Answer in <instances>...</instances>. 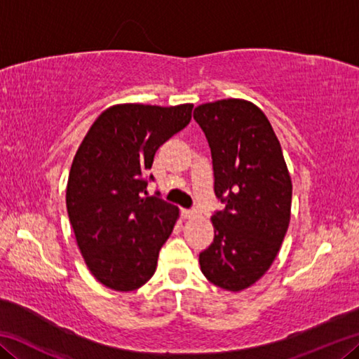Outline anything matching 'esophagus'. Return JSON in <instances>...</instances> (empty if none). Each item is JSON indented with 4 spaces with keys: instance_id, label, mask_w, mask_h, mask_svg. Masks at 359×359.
<instances>
[{
    "instance_id": "34e87169",
    "label": "esophagus",
    "mask_w": 359,
    "mask_h": 359,
    "mask_svg": "<svg viewBox=\"0 0 359 359\" xmlns=\"http://www.w3.org/2000/svg\"><path fill=\"white\" fill-rule=\"evenodd\" d=\"M182 217L184 218H191V217H194V210H190V209H182Z\"/></svg>"
}]
</instances>
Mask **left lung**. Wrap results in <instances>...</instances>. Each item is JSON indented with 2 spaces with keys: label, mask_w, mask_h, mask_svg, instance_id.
Listing matches in <instances>:
<instances>
[{
  "label": "left lung",
  "mask_w": 359,
  "mask_h": 359,
  "mask_svg": "<svg viewBox=\"0 0 359 359\" xmlns=\"http://www.w3.org/2000/svg\"><path fill=\"white\" fill-rule=\"evenodd\" d=\"M208 139L214 191L223 210L212 215L214 242L199 253L209 282L241 291L266 274L287 234L291 177L280 142L266 115L244 100L194 109Z\"/></svg>",
  "instance_id": "8db88e82"
}]
</instances>
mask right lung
<instances>
[{
  "label": "right lung",
  "mask_w": 359,
  "mask_h": 359,
  "mask_svg": "<svg viewBox=\"0 0 359 359\" xmlns=\"http://www.w3.org/2000/svg\"><path fill=\"white\" fill-rule=\"evenodd\" d=\"M193 104H120L95 120L72 160L66 209L88 269L107 288L150 280L179 209L147 196L155 151L191 120Z\"/></svg>",
  "instance_id": "1"
}]
</instances>
